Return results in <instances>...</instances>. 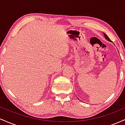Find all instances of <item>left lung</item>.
<instances>
[{
    "label": "left lung",
    "mask_w": 125,
    "mask_h": 125,
    "mask_svg": "<svg viewBox=\"0 0 125 125\" xmlns=\"http://www.w3.org/2000/svg\"><path fill=\"white\" fill-rule=\"evenodd\" d=\"M104 37H105V38L107 40V41H109L111 42V41H110V39H109V37L107 36V35H106V34H105V33H104Z\"/></svg>",
    "instance_id": "8db88e82"
}]
</instances>
